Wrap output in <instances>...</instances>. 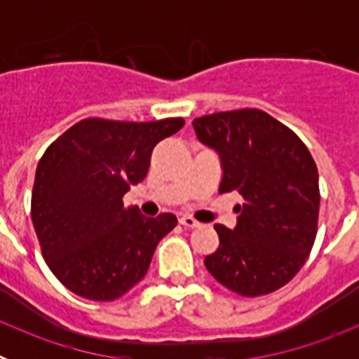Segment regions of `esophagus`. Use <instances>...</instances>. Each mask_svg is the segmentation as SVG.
Here are the masks:
<instances>
[{
  "label": "esophagus",
  "instance_id": "esophagus-1",
  "mask_svg": "<svg viewBox=\"0 0 359 359\" xmlns=\"http://www.w3.org/2000/svg\"><path fill=\"white\" fill-rule=\"evenodd\" d=\"M180 223H182L185 228H199V226H201V223H198L194 217H189V215H183V217H180Z\"/></svg>",
  "mask_w": 359,
  "mask_h": 359
}]
</instances>
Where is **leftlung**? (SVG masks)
Segmentation results:
<instances>
[{
    "label": "left lung",
    "instance_id": "obj_1",
    "mask_svg": "<svg viewBox=\"0 0 359 359\" xmlns=\"http://www.w3.org/2000/svg\"><path fill=\"white\" fill-rule=\"evenodd\" d=\"M214 149L223 177L219 192L237 190V224H215L219 248L205 257L208 273L243 297H261L302 268L318 226V169L304 142L261 109H237L192 122Z\"/></svg>",
    "mask_w": 359,
    "mask_h": 359
}]
</instances>
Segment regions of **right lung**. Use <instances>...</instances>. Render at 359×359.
<instances>
[{"label":"right lung","instance_id":"right-lung-1","mask_svg":"<svg viewBox=\"0 0 359 359\" xmlns=\"http://www.w3.org/2000/svg\"><path fill=\"white\" fill-rule=\"evenodd\" d=\"M182 128L183 118H86L46 149L32 190V223L44 261L69 291L109 302L145 277L177 219L145 217L122 198L144 182L158 142Z\"/></svg>","mask_w":359,"mask_h":359}]
</instances>
